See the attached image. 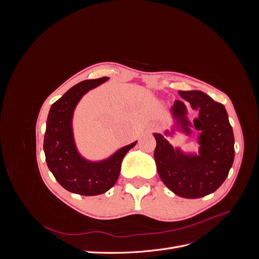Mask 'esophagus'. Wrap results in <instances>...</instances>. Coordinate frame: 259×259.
<instances>
[{
	"label": "esophagus",
	"mask_w": 259,
	"mask_h": 259,
	"mask_svg": "<svg viewBox=\"0 0 259 259\" xmlns=\"http://www.w3.org/2000/svg\"><path fill=\"white\" fill-rule=\"evenodd\" d=\"M153 128H156V126H155V125H153Z\"/></svg>",
	"instance_id": "esophagus-1"
}]
</instances>
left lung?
<instances>
[{
    "label": "left lung",
    "mask_w": 259,
    "mask_h": 259,
    "mask_svg": "<svg viewBox=\"0 0 259 259\" xmlns=\"http://www.w3.org/2000/svg\"><path fill=\"white\" fill-rule=\"evenodd\" d=\"M178 94L183 99L176 100L170 110L179 130L191 132L188 104L199 112L193 120L194 128L200 132L199 153L185 154L154 133V160L160 178L170 191L182 198L198 199L216 191L228 176L234 159L233 131L224 105L200 91Z\"/></svg>",
    "instance_id": "left-lung-1"
}]
</instances>
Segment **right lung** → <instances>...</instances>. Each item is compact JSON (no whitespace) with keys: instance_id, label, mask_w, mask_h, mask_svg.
Listing matches in <instances>:
<instances>
[{"instance_id":"right-lung-1","label":"right lung","mask_w":259,"mask_h":259,"mask_svg":"<svg viewBox=\"0 0 259 259\" xmlns=\"http://www.w3.org/2000/svg\"><path fill=\"white\" fill-rule=\"evenodd\" d=\"M109 77L85 80L74 85L51 107L44 135L45 160L57 182L66 190L81 195H98L114 186L122 160L137 142L119 149L110 158L92 162L77 152L72 132L74 109L84 94Z\"/></svg>"}]
</instances>
